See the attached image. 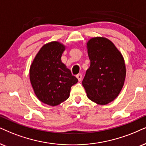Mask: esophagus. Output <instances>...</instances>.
I'll list each match as a JSON object with an SVG mask.
<instances>
[{"label": "esophagus", "mask_w": 146, "mask_h": 146, "mask_svg": "<svg viewBox=\"0 0 146 146\" xmlns=\"http://www.w3.org/2000/svg\"><path fill=\"white\" fill-rule=\"evenodd\" d=\"M76 77L78 79L79 82H81L82 81V74H77L76 75Z\"/></svg>", "instance_id": "34e87169"}]
</instances>
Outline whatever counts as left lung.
I'll return each instance as SVG.
<instances>
[{"label":"left lung","instance_id":"left-lung-1","mask_svg":"<svg viewBox=\"0 0 146 146\" xmlns=\"http://www.w3.org/2000/svg\"><path fill=\"white\" fill-rule=\"evenodd\" d=\"M87 48L90 66L82 85L90 100L98 104H107L119 96L124 85V58L114 44L103 37L91 38Z\"/></svg>","mask_w":146,"mask_h":146}]
</instances>
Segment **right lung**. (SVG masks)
<instances>
[{"label": "right lung", "instance_id": "obj_1", "mask_svg": "<svg viewBox=\"0 0 146 146\" xmlns=\"http://www.w3.org/2000/svg\"><path fill=\"white\" fill-rule=\"evenodd\" d=\"M65 46L58 42L44 44L33 60L29 79L37 98L54 106L68 99L72 86L78 79L61 61Z\"/></svg>", "mask_w": 146, "mask_h": 146}]
</instances>
